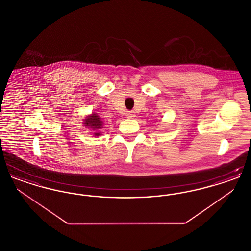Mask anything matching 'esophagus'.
<instances>
[{"label":"esophagus","instance_id":"34e87169","mask_svg":"<svg viewBox=\"0 0 251 251\" xmlns=\"http://www.w3.org/2000/svg\"><path fill=\"white\" fill-rule=\"evenodd\" d=\"M127 117H128L129 119H132V118L135 117V115H134V113H133L132 111H129V112H127Z\"/></svg>","mask_w":251,"mask_h":251}]
</instances>
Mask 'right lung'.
Instances as JSON below:
<instances>
[{
    "label": "right lung",
    "mask_w": 251,
    "mask_h": 251,
    "mask_svg": "<svg viewBox=\"0 0 251 251\" xmlns=\"http://www.w3.org/2000/svg\"><path fill=\"white\" fill-rule=\"evenodd\" d=\"M102 121L100 119V117H98V115L96 114H92L91 116H89L88 118L85 119L84 121V126L88 127L92 130H95L93 134H95L96 136H99L100 134V132H99V130L102 127Z\"/></svg>",
    "instance_id": "add662e5"
}]
</instances>
